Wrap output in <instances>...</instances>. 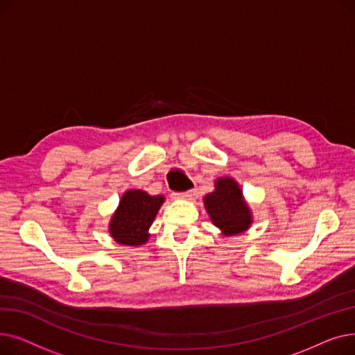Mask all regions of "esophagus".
<instances>
[{
  "instance_id": "esophagus-1",
  "label": "esophagus",
  "mask_w": 355,
  "mask_h": 355,
  "mask_svg": "<svg viewBox=\"0 0 355 355\" xmlns=\"http://www.w3.org/2000/svg\"><path fill=\"white\" fill-rule=\"evenodd\" d=\"M194 196V190H189L185 193H181V194H177V198H182V200H189Z\"/></svg>"
}]
</instances>
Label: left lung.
I'll use <instances>...</instances> for the list:
<instances>
[{
    "label": "left lung",
    "mask_w": 355,
    "mask_h": 355,
    "mask_svg": "<svg viewBox=\"0 0 355 355\" xmlns=\"http://www.w3.org/2000/svg\"><path fill=\"white\" fill-rule=\"evenodd\" d=\"M213 225L223 236L232 237L246 233L253 225V214L245 200L240 184L232 177L214 181V191L202 198Z\"/></svg>",
    "instance_id": "obj_1"
}]
</instances>
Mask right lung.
<instances>
[{"instance_id": "right-lung-1", "label": "right lung", "mask_w": 355, "mask_h": 355, "mask_svg": "<svg viewBox=\"0 0 355 355\" xmlns=\"http://www.w3.org/2000/svg\"><path fill=\"white\" fill-rule=\"evenodd\" d=\"M165 201L162 194L151 196L142 190H126L115 213L112 214L107 232L116 243L138 248L151 237L149 227Z\"/></svg>"}]
</instances>
